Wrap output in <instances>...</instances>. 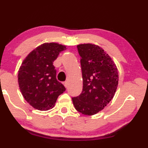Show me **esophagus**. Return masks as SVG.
Masks as SVG:
<instances>
[{
	"label": "esophagus",
	"instance_id": "1",
	"mask_svg": "<svg viewBox=\"0 0 148 148\" xmlns=\"http://www.w3.org/2000/svg\"><path fill=\"white\" fill-rule=\"evenodd\" d=\"M63 84L64 85V86H65L66 88H67V87H68V82H67V81H66V82H64Z\"/></svg>",
	"mask_w": 148,
	"mask_h": 148
}]
</instances>
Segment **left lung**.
<instances>
[{
  "label": "left lung",
  "mask_w": 148,
  "mask_h": 148,
  "mask_svg": "<svg viewBox=\"0 0 148 148\" xmlns=\"http://www.w3.org/2000/svg\"><path fill=\"white\" fill-rule=\"evenodd\" d=\"M80 56L83 88L72 97L75 109L85 115L99 113L113 99L118 86L115 64L101 47L92 43L77 45Z\"/></svg>",
  "instance_id": "8db88e82"
}]
</instances>
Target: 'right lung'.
Segmentation results:
<instances>
[{
  "label": "right lung",
  "mask_w": 148,
  "mask_h": 148,
  "mask_svg": "<svg viewBox=\"0 0 148 148\" xmlns=\"http://www.w3.org/2000/svg\"><path fill=\"white\" fill-rule=\"evenodd\" d=\"M66 46L57 43H45L36 47L23 60L18 73L21 92L33 108L47 111L55 105L59 95L66 90L56 79L53 65Z\"/></svg>",
  "instance_id": "obj_1"
}]
</instances>
